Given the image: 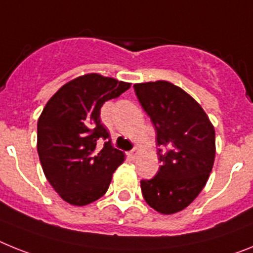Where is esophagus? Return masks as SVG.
<instances>
[{
    "label": "esophagus",
    "instance_id": "1",
    "mask_svg": "<svg viewBox=\"0 0 253 253\" xmlns=\"http://www.w3.org/2000/svg\"><path fill=\"white\" fill-rule=\"evenodd\" d=\"M139 153H140V149L135 148L133 150L129 151L128 155H129V158H131V159H136V158H137V155H139Z\"/></svg>",
    "mask_w": 253,
    "mask_h": 253
}]
</instances>
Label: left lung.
Masks as SVG:
<instances>
[{
  "mask_svg": "<svg viewBox=\"0 0 253 253\" xmlns=\"http://www.w3.org/2000/svg\"><path fill=\"white\" fill-rule=\"evenodd\" d=\"M157 128L162 162L153 179L141 181L149 206L164 215L187 208L205 187L215 159V129L203 107L182 87L166 80L133 85Z\"/></svg>",
  "mask_w": 253,
  "mask_h": 253,
  "instance_id": "obj_1",
  "label": "left lung"
}]
</instances>
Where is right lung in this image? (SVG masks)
<instances>
[{
    "label": "right lung",
    "mask_w": 253,
    "mask_h": 253,
    "mask_svg": "<svg viewBox=\"0 0 253 253\" xmlns=\"http://www.w3.org/2000/svg\"><path fill=\"white\" fill-rule=\"evenodd\" d=\"M129 87L131 83L95 72L81 75L57 90L42 111L39 160L47 181L70 205L85 206L100 199L125 162V154L112 146L100 122V108ZM99 139L106 140L102 149Z\"/></svg>",
    "instance_id": "1"
}]
</instances>
